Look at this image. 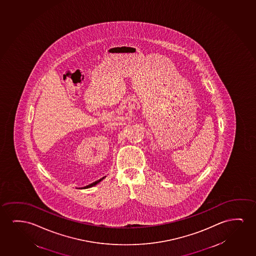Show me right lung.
Returning <instances> with one entry per match:
<instances>
[{"label": "right lung", "instance_id": "right-lung-1", "mask_svg": "<svg viewBox=\"0 0 256 256\" xmlns=\"http://www.w3.org/2000/svg\"><path fill=\"white\" fill-rule=\"evenodd\" d=\"M102 179H104V177H102V178H101L100 180H96V182H93V184H90V185H88V186H86V187L83 188H88L92 187V186H94V185H96V184H99L100 182H101Z\"/></svg>", "mask_w": 256, "mask_h": 256}]
</instances>
